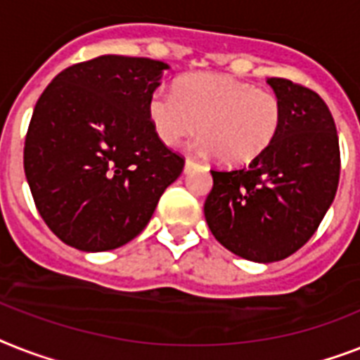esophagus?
Listing matches in <instances>:
<instances>
[{
  "label": "esophagus",
  "mask_w": 360,
  "mask_h": 360,
  "mask_svg": "<svg viewBox=\"0 0 360 360\" xmlns=\"http://www.w3.org/2000/svg\"><path fill=\"white\" fill-rule=\"evenodd\" d=\"M195 168H201V165L198 162V160H194V159H186L185 160V174L195 170Z\"/></svg>",
  "instance_id": "34e87169"
}]
</instances>
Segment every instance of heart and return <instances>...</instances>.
I'll return each instance as SVG.
<instances>
[{
	"label": "heart",
	"instance_id": "heart-1",
	"mask_svg": "<svg viewBox=\"0 0 360 360\" xmlns=\"http://www.w3.org/2000/svg\"><path fill=\"white\" fill-rule=\"evenodd\" d=\"M148 116L168 148H179L200 129L195 151L218 155L227 165H248L274 144L283 105L270 90L231 75L192 74L177 81L175 96L155 90Z\"/></svg>",
	"mask_w": 360,
	"mask_h": 360
}]
</instances>
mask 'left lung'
I'll use <instances>...</instances> for the list:
<instances>
[{
  "instance_id": "8db88e82",
  "label": "left lung",
  "mask_w": 360,
  "mask_h": 360,
  "mask_svg": "<svg viewBox=\"0 0 360 360\" xmlns=\"http://www.w3.org/2000/svg\"><path fill=\"white\" fill-rule=\"evenodd\" d=\"M283 105L274 144L250 166L210 170L205 220L221 246L253 262L283 261L305 244L331 207L340 177L338 134L320 96L266 79Z\"/></svg>"
}]
</instances>
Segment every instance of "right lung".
<instances>
[{"label": "right lung", "mask_w": 360, "mask_h": 360, "mask_svg": "<svg viewBox=\"0 0 360 360\" xmlns=\"http://www.w3.org/2000/svg\"><path fill=\"white\" fill-rule=\"evenodd\" d=\"M160 60L101 55L63 70L34 105L23 170L38 212L81 251L124 246L148 226L185 160L155 133Z\"/></svg>", "instance_id": "1"}]
</instances>
